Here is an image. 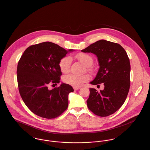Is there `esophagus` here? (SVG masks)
Segmentation results:
<instances>
[{
	"instance_id": "34e87169",
	"label": "esophagus",
	"mask_w": 150,
	"mask_h": 150,
	"mask_svg": "<svg viewBox=\"0 0 150 150\" xmlns=\"http://www.w3.org/2000/svg\"><path fill=\"white\" fill-rule=\"evenodd\" d=\"M74 90H79V89H81V87H74Z\"/></svg>"
}]
</instances>
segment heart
<instances>
[{"label":"heart","mask_w":150,"mask_h":150,"mask_svg":"<svg viewBox=\"0 0 150 150\" xmlns=\"http://www.w3.org/2000/svg\"><path fill=\"white\" fill-rule=\"evenodd\" d=\"M75 57L79 60L82 64L87 67L90 66L93 62L92 56L86 53H79L76 55ZM71 63V59L68 56H66L62 58L59 62V66L60 71L63 73H67L69 71ZM90 80V76L87 75H78L74 74H71L66 75L63 81L67 83L74 87H81L84 83L87 82Z\"/></svg>","instance_id":"obj_1"}]
</instances>
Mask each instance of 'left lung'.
I'll return each instance as SVG.
<instances>
[{
	"mask_svg": "<svg viewBox=\"0 0 150 150\" xmlns=\"http://www.w3.org/2000/svg\"><path fill=\"white\" fill-rule=\"evenodd\" d=\"M81 51L95 54L99 61V69L90 83H103L104 86L100 91L90 88L88 108L96 115H110L125 103L129 91L131 67L127 52L119 44L105 40H98Z\"/></svg>",
	"mask_w": 150,
	"mask_h": 150,
	"instance_id": "1",
	"label": "left lung"
}]
</instances>
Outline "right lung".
Segmentation results:
<instances>
[{"label": "right lung", "mask_w": 150, "mask_h": 150, "mask_svg": "<svg viewBox=\"0 0 150 150\" xmlns=\"http://www.w3.org/2000/svg\"><path fill=\"white\" fill-rule=\"evenodd\" d=\"M69 51L46 42L28 47L19 60V91L24 103L36 115L54 119L67 110L68 95L74 91L72 86L62 83L52 90L48 87L50 84L59 83L62 72L59 62Z\"/></svg>", "instance_id": "add662e5"}]
</instances>
